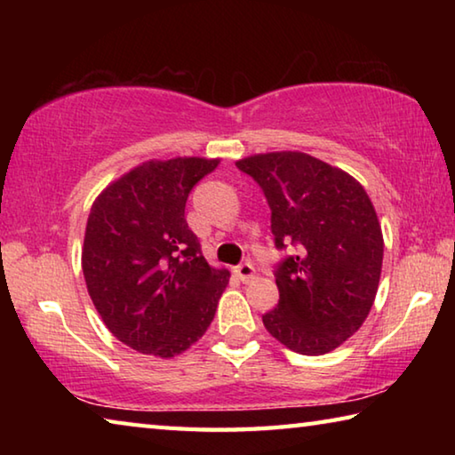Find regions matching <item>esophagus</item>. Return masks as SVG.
<instances>
[{
  "label": "esophagus",
  "mask_w": 455,
  "mask_h": 455,
  "mask_svg": "<svg viewBox=\"0 0 455 455\" xmlns=\"http://www.w3.org/2000/svg\"><path fill=\"white\" fill-rule=\"evenodd\" d=\"M235 275L241 279L243 283H251L252 279H255V267H252L251 263H243L235 267Z\"/></svg>",
  "instance_id": "1"
}]
</instances>
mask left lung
Returning <instances> with one entry per match:
<instances>
[{"label":"left lung","instance_id":"1","mask_svg":"<svg viewBox=\"0 0 455 455\" xmlns=\"http://www.w3.org/2000/svg\"><path fill=\"white\" fill-rule=\"evenodd\" d=\"M265 192L276 249L279 305L268 333L301 355H323L367 319L381 276L383 235L365 188L305 152L255 154L236 163Z\"/></svg>","mask_w":455,"mask_h":455}]
</instances>
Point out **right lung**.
Listing matches in <instances>:
<instances>
[{"label":"right lung","mask_w":455,"mask_h":455,"mask_svg":"<svg viewBox=\"0 0 455 455\" xmlns=\"http://www.w3.org/2000/svg\"><path fill=\"white\" fill-rule=\"evenodd\" d=\"M220 160H148L92 204L82 271L110 333L146 355L174 357L214 319L230 273L200 252L184 219L195 184Z\"/></svg>","instance_id":"right-lung-1"}]
</instances>
